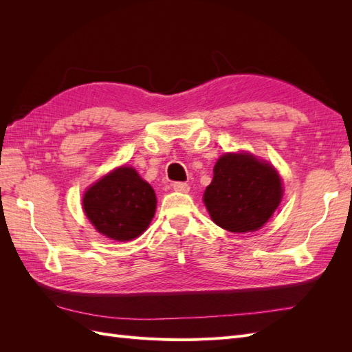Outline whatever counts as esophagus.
Listing matches in <instances>:
<instances>
[{"label":"esophagus","mask_w":352,"mask_h":352,"mask_svg":"<svg viewBox=\"0 0 352 352\" xmlns=\"http://www.w3.org/2000/svg\"><path fill=\"white\" fill-rule=\"evenodd\" d=\"M173 189L176 190V192H184V194H186L188 190H189V185L185 184V182H175V184H173Z\"/></svg>","instance_id":"1"}]
</instances>
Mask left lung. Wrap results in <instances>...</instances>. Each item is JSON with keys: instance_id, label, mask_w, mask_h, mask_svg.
<instances>
[{"instance_id": "8db88e82", "label": "left lung", "mask_w": 352, "mask_h": 352, "mask_svg": "<svg viewBox=\"0 0 352 352\" xmlns=\"http://www.w3.org/2000/svg\"><path fill=\"white\" fill-rule=\"evenodd\" d=\"M282 195V179L272 164L248 153H228L217 160L202 199L217 226L245 233L264 226Z\"/></svg>"}]
</instances>
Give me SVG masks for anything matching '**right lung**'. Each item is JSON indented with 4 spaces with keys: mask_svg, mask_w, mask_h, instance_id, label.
Listing matches in <instances>:
<instances>
[{
    "mask_svg": "<svg viewBox=\"0 0 352 352\" xmlns=\"http://www.w3.org/2000/svg\"><path fill=\"white\" fill-rule=\"evenodd\" d=\"M83 211L100 233L114 241H132L150 226L157 198L151 185L132 167L102 176L83 195Z\"/></svg>",
    "mask_w": 352,
    "mask_h": 352,
    "instance_id": "obj_1",
    "label": "right lung"
}]
</instances>
